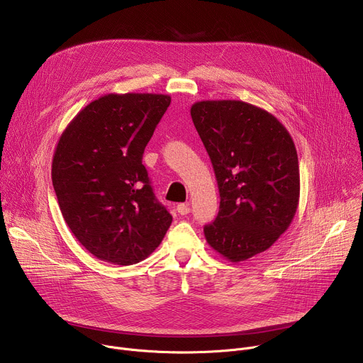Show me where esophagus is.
<instances>
[{
    "mask_svg": "<svg viewBox=\"0 0 363 363\" xmlns=\"http://www.w3.org/2000/svg\"><path fill=\"white\" fill-rule=\"evenodd\" d=\"M177 211H178V214H181V216H186V214H189V213H191L189 203H178V206H177Z\"/></svg>",
    "mask_w": 363,
    "mask_h": 363,
    "instance_id": "34e87169",
    "label": "esophagus"
}]
</instances>
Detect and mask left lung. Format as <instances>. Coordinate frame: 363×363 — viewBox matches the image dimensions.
<instances>
[{"mask_svg":"<svg viewBox=\"0 0 363 363\" xmlns=\"http://www.w3.org/2000/svg\"><path fill=\"white\" fill-rule=\"evenodd\" d=\"M220 189L205 240L240 263L270 248L291 224L300 196L298 160L287 129L241 100H202L191 108Z\"/></svg>","mask_w":363,"mask_h":363,"instance_id":"8db88e82","label":"left lung"}]
</instances>
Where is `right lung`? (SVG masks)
<instances>
[{
  "mask_svg": "<svg viewBox=\"0 0 363 363\" xmlns=\"http://www.w3.org/2000/svg\"><path fill=\"white\" fill-rule=\"evenodd\" d=\"M169 105L168 94L109 93L83 108L59 139L51 179L60 211L77 241L101 262L145 260L172 223L142 165Z\"/></svg>",
  "mask_w": 363,
  "mask_h": 363,
  "instance_id": "1",
  "label": "right lung"
}]
</instances>
